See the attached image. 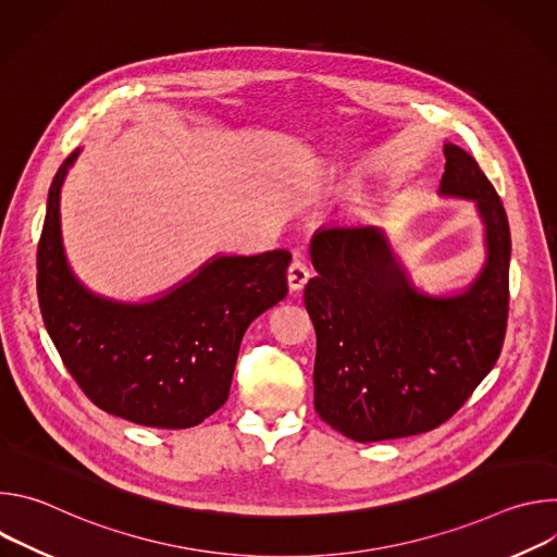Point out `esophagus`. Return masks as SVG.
<instances>
[{
	"instance_id": "1",
	"label": "esophagus",
	"mask_w": 557,
	"mask_h": 557,
	"mask_svg": "<svg viewBox=\"0 0 557 557\" xmlns=\"http://www.w3.org/2000/svg\"><path fill=\"white\" fill-rule=\"evenodd\" d=\"M308 277H310V271H308L306 262L293 260V264L288 267V288L290 290H301L306 286Z\"/></svg>"
}]
</instances>
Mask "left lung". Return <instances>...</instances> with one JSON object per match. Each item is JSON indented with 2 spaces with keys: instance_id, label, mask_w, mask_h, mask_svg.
Listing matches in <instances>:
<instances>
[{
  "instance_id": "8db88e82",
  "label": "left lung",
  "mask_w": 557,
  "mask_h": 557,
  "mask_svg": "<svg viewBox=\"0 0 557 557\" xmlns=\"http://www.w3.org/2000/svg\"><path fill=\"white\" fill-rule=\"evenodd\" d=\"M441 196L473 200L487 260L460 295L432 297L410 282L376 226L331 224L312 235L320 273L304 304L317 335L314 410L359 443L430 432L451 419L496 366L509 312L511 233L479 163L445 145Z\"/></svg>"
}]
</instances>
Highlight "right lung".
<instances>
[{"label":"right lung","instance_id":"obj_1","mask_svg":"<svg viewBox=\"0 0 557 557\" xmlns=\"http://www.w3.org/2000/svg\"><path fill=\"white\" fill-rule=\"evenodd\" d=\"M76 156L50 185L37 247L46 331L97 408L147 428H194L224 406L251 322L286 297L290 253L218 256L145 304L95 295L74 277L61 245L59 194Z\"/></svg>","mask_w":557,"mask_h":557}]
</instances>
